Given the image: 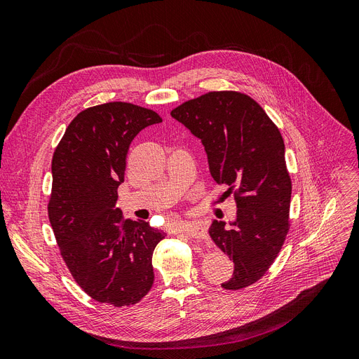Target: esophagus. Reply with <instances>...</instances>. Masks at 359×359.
<instances>
[{
	"mask_svg": "<svg viewBox=\"0 0 359 359\" xmlns=\"http://www.w3.org/2000/svg\"><path fill=\"white\" fill-rule=\"evenodd\" d=\"M183 232L191 238H195V240H204V238H207V231L200 222L184 224Z\"/></svg>",
	"mask_w": 359,
	"mask_h": 359,
	"instance_id": "1",
	"label": "esophagus"
}]
</instances>
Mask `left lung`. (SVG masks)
Here are the masks:
<instances>
[{
    "instance_id": "left-lung-1",
    "label": "left lung",
    "mask_w": 359,
    "mask_h": 359,
    "mask_svg": "<svg viewBox=\"0 0 359 359\" xmlns=\"http://www.w3.org/2000/svg\"><path fill=\"white\" fill-rule=\"evenodd\" d=\"M171 116L201 140L213 179L235 191V220H213L208 229L233 260V275L222 287L255 284L276 259L290 228L291 179L281 133L256 100L238 91H210L182 103Z\"/></svg>"
}]
</instances>
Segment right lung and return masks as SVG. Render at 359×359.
I'll return each mask as SVG.
<instances>
[{
	"label": "right lung",
	"instance_id": "obj_1",
	"mask_svg": "<svg viewBox=\"0 0 359 359\" xmlns=\"http://www.w3.org/2000/svg\"><path fill=\"white\" fill-rule=\"evenodd\" d=\"M156 112L109 102L79 112L53 155L48 219L76 284L100 303L130 306L154 284L152 255L165 233L116 208L126 158Z\"/></svg>",
	"mask_w": 359,
	"mask_h": 359
}]
</instances>
